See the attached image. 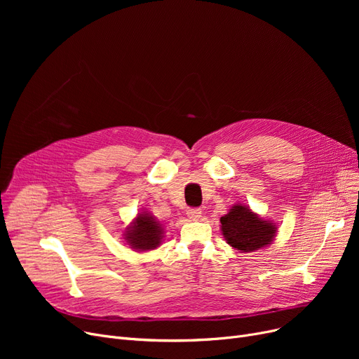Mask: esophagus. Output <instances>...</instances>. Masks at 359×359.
<instances>
[{
    "label": "esophagus",
    "instance_id": "obj_1",
    "mask_svg": "<svg viewBox=\"0 0 359 359\" xmlns=\"http://www.w3.org/2000/svg\"><path fill=\"white\" fill-rule=\"evenodd\" d=\"M186 215L191 221H198L202 217V211L198 208H189L186 211Z\"/></svg>",
    "mask_w": 359,
    "mask_h": 359
}]
</instances>
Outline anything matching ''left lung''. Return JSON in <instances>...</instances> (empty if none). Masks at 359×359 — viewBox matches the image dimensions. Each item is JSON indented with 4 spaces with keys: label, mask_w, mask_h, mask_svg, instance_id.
Instances as JSON below:
<instances>
[{
    "label": "left lung",
    "mask_w": 359,
    "mask_h": 359,
    "mask_svg": "<svg viewBox=\"0 0 359 359\" xmlns=\"http://www.w3.org/2000/svg\"><path fill=\"white\" fill-rule=\"evenodd\" d=\"M219 221L225 241L241 253H250L269 246L278 230L273 221L263 219L249 206L241 203L233 205Z\"/></svg>",
    "instance_id": "left-lung-1"
}]
</instances>
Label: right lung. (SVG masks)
<instances>
[{
    "mask_svg": "<svg viewBox=\"0 0 359 359\" xmlns=\"http://www.w3.org/2000/svg\"><path fill=\"white\" fill-rule=\"evenodd\" d=\"M164 237V230L160 221L149 212L144 211L137 215V218L132 221L125 233L123 238L130 249L138 252H148L157 249Z\"/></svg>",
    "mask_w": 359,
    "mask_h": 359,
    "instance_id": "right-lung-1",
    "label": "right lung"
}]
</instances>
